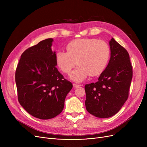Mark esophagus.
I'll use <instances>...</instances> for the list:
<instances>
[{
    "instance_id": "34e87169",
    "label": "esophagus",
    "mask_w": 147,
    "mask_h": 147,
    "mask_svg": "<svg viewBox=\"0 0 147 147\" xmlns=\"http://www.w3.org/2000/svg\"><path fill=\"white\" fill-rule=\"evenodd\" d=\"M73 86H74V88H79V87L81 86V85H80V84H78L74 83V84H73Z\"/></svg>"
}]
</instances>
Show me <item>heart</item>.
<instances>
[{"mask_svg": "<svg viewBox=\"0 0 147 147\" xmlns=\"http://www.w3.org/2000/svg\"><path fill=\"white\" fill-rule=\"evenodd\" d=\"M67 52L58 51L56 63L61 71L69 74L76 65L78 67L70 74V79L81 82L90 75H99L106 68L110 57V48L107 43L96 38H78L66 46Z\"/></svg>", "mask_w": 147, "mask_h": 147, "instance_id": "heart-1", "label": "heart"}]
</instances>
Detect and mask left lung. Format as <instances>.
I'll list each match as a JSON object with an SVG mask.
<instances>
[{
	"label": "left lung",
	"instance_id": "obj_1",
	"mask_svg": "<svg viewBox=\"0 0 147 147\" xmlns=\"http://www.w3.org/2000/svg\"><path fill=\"white\" fill-rule=\"evenodd\" d=\"M110 59L98 81L84 86L87 111L99 118H109L117 113L129 95L132 67L127 51L114 38L109 42Z\"/></svg>",
	"mask_w": 147,
	"mask_h": 147
}]
</instances>
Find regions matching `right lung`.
<instances>
[{
  "mask_svg": "<svg viewBox=\"0 0 147 147\" xmlns=\"http://www.w3.org/2000/svg\"><path fill=\"white\" fill-rule=\"evenodd\" d=\"M53 39L47 38L26 50L15 72L18 101L33 117L48 120L63 111L73 88L57 68Z\"/></svg>",
  "mask_w": 147,
  "mask_h": 147,
  "instance_id": "obj_1",
  "label": "right lung"
}]
</instances>
